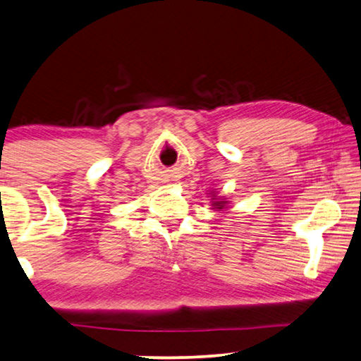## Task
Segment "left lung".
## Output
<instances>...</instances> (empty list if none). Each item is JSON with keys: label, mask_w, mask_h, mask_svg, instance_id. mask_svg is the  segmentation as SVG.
<instances>
[{"label": "left lung", "mask_w": 361, "mask_h": 361, "mask_svg": "<svg viewBox=\"0 0 361 361\" xmlns=\"http://www.w3.org/2000/svg\"><path fill=\"white\" fill-rule=\"evenodd\" d=\"M207 196L211 197V201H212V209H217V211H222V209L227 207V204H228L227 197L219 196V192L211 191V192H207Z\"/></svg>", "instance_id": "left-lung-1"}]
</instances>
